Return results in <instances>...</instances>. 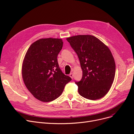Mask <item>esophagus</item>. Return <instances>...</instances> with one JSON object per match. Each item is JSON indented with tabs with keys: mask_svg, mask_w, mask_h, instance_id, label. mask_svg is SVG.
Listing matches in <instances>:
<instances>
[{
	"mask_svg": "<svg viewBox=\"0 0 134 134\" xmlns=\"http://www.w3.org/2000/svg\"><path fill=\"white\" fill-rule=\"evenodd\" d=\"M69 76L71 77V78L72 79H73V74L72 73H70V74H69Z\"/></svg>",
	"mask_w": 134,
	"mask_h": 134,
	"instance_id": "obj_1",
	"label": "esophagus"
}]
</instances>
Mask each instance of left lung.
I'll return each mask as SVG.
<instances>
[{
	"label": "left lung",
	"instance_id": "obj_1",
	"mask_svg": "<svg viewBox=\"0 0 134 134\" xmlns=\"http://www.w3.org/2000/svg\"><path fill=\"white\" fill-rule=\"evenodd\" d=\"M78 55L82 71L75 82L80 96L90 100L105 96L114 82L116 65L109 48L92 35H77L66 39Z\"/></svg>",
	"mask_w": 134,
	"mask_h": 134
}]
</instances>
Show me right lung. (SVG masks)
<instances>
[{
  "label": "right lung",
  "mask_w": 134,
  "mask_h": 134,
  "mask_svg": "<svg viewBox=\"0 0 134 134\" xmlns=\"http://www.w3.org/2000/svg\"><path fill=\"white\" fill-rule=\"evenodd\" d=\"M59 38H41L30 46L22 66V77L27 90L39 100L51 102L62 93L72 79L60 69L57 57L62 48Z\"/></svg>",
  "instance_id": "right-lung-1"
}]
</instances>
